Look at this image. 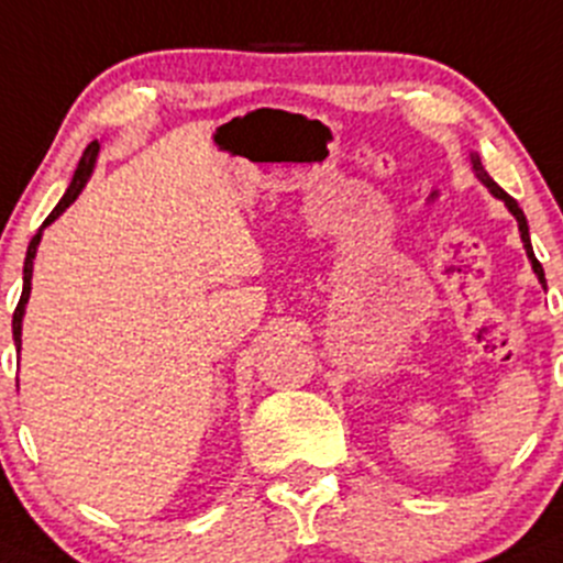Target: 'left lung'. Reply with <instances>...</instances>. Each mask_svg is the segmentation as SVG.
Wrapping results in <instances>:
<instances>
[{
  "label": "left lung",
  "mask_w": 563,
  "mask_h": 563,
  "mask_svg": "<svg viewBox=\"0 0 563 563\" xmlns=\"http://www.w3.org/2000/svg\"><path fill=\"white\" fill-rule=\"evenodd\" d=\"M472 167H475V173H477V177H481V180L485 183V186L490 188V194H494V197H499L501 202H505L507 207H510V212L512 216L518 218V229H520V240H523V245H526V253H529V258H531V266H534V272H537V277H540V283L542 286H545V269H542V264L537 262V256H534V251H531V240H529V223H526V216H523V210H520L518 207V202L516 199L510 197V194L505 191V188H499L496 186L494 180H490L488 177V173H485L483 169V164H481V158L477 156H472Z\"/></svg>",
  "instance_id": "obj_1"
}]
</instances>
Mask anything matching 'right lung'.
I'll return each mask as SVG.
<instances>
[{
    "instance_id": "obj_1",
    "label": "right lung",
    "mask_w": 563,
    "mask_h": 563,
    "mask_svg": "<svg viewBox=\"0 0 563 563\" xmlns=\"http://www.w3.org/2000/svg\"><path fill=\"white\" fill-rule=\"evenodd\" d=\"M97 153H99V142H91V145L86 147V153H82V158H80L78 169H75V177H73V183H69L67 194H64V197H62V202L53 207L51 216L45 218L43 229L47 227V223L56 221V218L62 216V212L75 202V199H78V194L82 191V186H86L88 175H91L93 162H97ZM43 229H40V232L32 236V242H29V251H26V262H23V291H21V301H18V307H15V312H13V340H15V347H21V318H23V307H26V301H29V291H32V266H34V256H37V245H40V236H43Z\"/></svg>"
}]
</instances>
